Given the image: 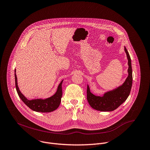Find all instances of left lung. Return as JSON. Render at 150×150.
Wrapping results in <instances>:
<instances>
[{
	"label": "left lung",
	"mask_w": 150,
	"mask_h": 150,
	"mask_svg": "<svg viewBox=\"0 0 150 150\" xmlns=\"http://www.w3.org/2000/svg\"><path fill=\"white\" fill-rule=\"evenodd\" d=\"M127 56L128 64V76L124 83L118 88L104 93L103 96H96L90 92L87 85V100L91 107L98 111H112L116 110L128 97L132 83V71L130 56L126 47H124Z\"/></svg>",
	"instance_id": "left-lung-1"
}]
</instances>
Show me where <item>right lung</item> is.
I'll list each match as a JSON object with an SVG mask.
<instances>
[{
	"mask_svg": "<svg viewBox=\"0 0 150 150\" xmlns=\"http://www.w3.org/2000/svg\"><path fill=\"white\" fill-rule=\"evenodd\" d=\"M15 72H16V70ZM15 78L16 89L19 96L21 98L22 101L32 110L40 112H50L55 111L59 107L62 96V83L63 80L59 83L57 91L53 96L45 99H35L32 100H28L19 89L16 74H15Z\"/></svg>",
	"mask_w": 150,
	"mask_h": 150,
	"instance_id": "obj_1",
	"label": "right lung"
}]
</instances>
